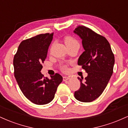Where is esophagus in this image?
Returning a JSON list of instances; mask_svg holds the SVG:
<instances>
[{"label":"esophagus","mask_w":128,"mask_h":128,"mask_svg":"<svg viewBox=\"0 0 128 128\" xmlns=\"http://www.w3.org/2000/svg\"><path fill=\"white\" fill-rule=\"evenodd\" d=\"M68 79H70V77H68V76H63V80L64 81H67Z\"/></svg>","instance_id":"1"}]
</instances>
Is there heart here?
<instances>
[{"label": "heart", "instance_id": "b5f03b06", "mask_svg": "<svg viewBox=\"0 0 128 128\" xmlns=\"http://www.w3.org/2000/svg\"><path fill=\"white\" fill-rule=\"evenodd\" d=\"M64 42H65L67 48L74 45H79L78 42L76 40V39L71 36H67L64 37ZM60 69H61V71L66 72L68 71V66L67 64H61L60 66Z\"/></svg>", "mask_w": 128, "mask_h": 128}]
</instances>
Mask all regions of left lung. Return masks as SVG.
<instances>
[{"mask_svg": "<svg viewBox=\"0 0 128 128\" xmlns=\"http://www.w3.org/2000/svg\"><path fill=\"white\" fill-rule=\"evenodd\" d=\"M81 38L85 51L79 56V66L88 73L80 88L74 92V98L82 102H90L102 94L113 73L114 55L105 36L83 25L74 30Z\"/></svg>", "mask_w": 128, "mask_h": 128, "instance_id": "obj_1", "label": "left lung"}]
</instances>
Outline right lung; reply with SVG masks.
<instances>
[{"label":"right lung","instance_id":"1","mask_svg":"<svg viewBox=\"0 0 128 128\" xmlns=\"http://www.w3.org/2000/svg\"><path fill=\"white\" fill-rule=\"evenodd\" d=\"M52 33L41 34L22 41L13 60L14 76L24 96L36 105L52 100L62 77L58 73L49 79L40 71L47 57Z\"/></svg>","mask_w":128,"mask_h":128}]
</instances>
